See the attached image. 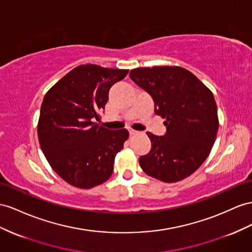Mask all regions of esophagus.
I'll return each instance as SVG.
<instances>
[{"instance_id":"1","label":"esophagus","mask_w":252,"mask_h":252,"mask_svg":"<svg viewBox=\"0 0 252 252\" xmlns=\"http://www.w3.org/2000/svg\"><path fill=\"white\" fill-rule=\"evenodd\" d=\"M128 132H130V135H137L139 133L138 131H135V130H130Z\"/></svg>"}]
</instances>
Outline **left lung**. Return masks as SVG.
<instances>
[{
	"instance_id": "left-lung-1",
	"label": "left lung",
	"mask_w": 252,
	"mask_h": 252,
	"mask_svg": "<svg viewBox=\"0 0 252 252\" xmlns=\"http://www.w3.org/2000/svg\"><path fill=\"white\" fill-rule=\"evenodd\" d=\"M131 80L149 94L166 134L148 132L151 150L139 158L148 176L166 183L181 181L209 157L218 130L217 106L211 90L190 71L178 66L131 70Z\"/></svg>"
}]
</instances>
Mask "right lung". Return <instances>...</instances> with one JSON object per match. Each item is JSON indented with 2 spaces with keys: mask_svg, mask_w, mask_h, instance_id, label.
Listing matches in <instances>:
<instances>
[{
  "mask_svg": "<svg viewBox=\"0 0 252 252\" xmlns=\"http://www.w3.org/2000/svg\"><path fill=\"white\" fill-rule=\"evenodd\" d=\"M127 69L81 64L46 94L38 121V139L52 169L70 185L93 189L112 176L115 157L128 137L126 128L99 126L108 92Z\"/></svg>",
  "mask_w": 252,
  "mask_h": 252,
  "instance_id": "add662e5",
  "label": "right lung"
}]
</instances>
